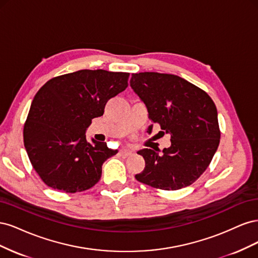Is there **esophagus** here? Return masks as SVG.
Masks as SVG:
<instances>
[{
    "mask_svg": "<svg viewBox=\"0 0 258 258\" xmlns=\"http://www.w3.org/2000/svg\"><path fill=\"white\" fill-rule=\"evenodd\" d=\"M120 155L122 156V157H129V156L132 155V151L127 150V148H123V150L120 151Z\"/></svg>",
    "mask_w": 258,
    "mask_h": 258,
    "instance_id": "esophagus-1",
    "label": "esophagus"
}]
</instances>
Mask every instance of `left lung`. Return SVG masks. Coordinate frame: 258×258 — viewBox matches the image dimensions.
Returning a JSON list of instances; mask_svg holds the SVG:
<instances>
[{
    "label": "left lung",
    "instance_id": "1",
    "mask_svg": "<svg viewBox=\"0 0 258 258\" xmlns=\"http://www.w3.org/2000/svg\"><path fill=\"white\" fill-rule=\"evenodd\" d=\"M130 86L147 107L148 127L171 136V145L143 148L145 168L139 182L155 188L176 190L191 185L209 167L220 144L217 110L206 91L177 75L157 72L132 74ZM158 134V135H159Z\"/></svg>",
    "mask_w": 258,
    "mask_h": 258
}]
</instances>
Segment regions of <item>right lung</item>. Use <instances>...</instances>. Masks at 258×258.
<instances>
[{"instance_id": "add662e5", "label": "right lung", "mask_w": 258, "mask_h": 258, "mask_svg": "<svg viewBox=\"0 0 258 258\" xmlns=\"http://www.w3.org/2000/svg\"><path fill=\"white\" fill-rule=\"evenodd\" d=\"M129 73L105 70L53 77L37 91L23 127L29 159L51 188L77 192L95 186L104 161L117 154L105 142L86 139L91 120L128 87Z\"/></svg>"}]
</instances>
